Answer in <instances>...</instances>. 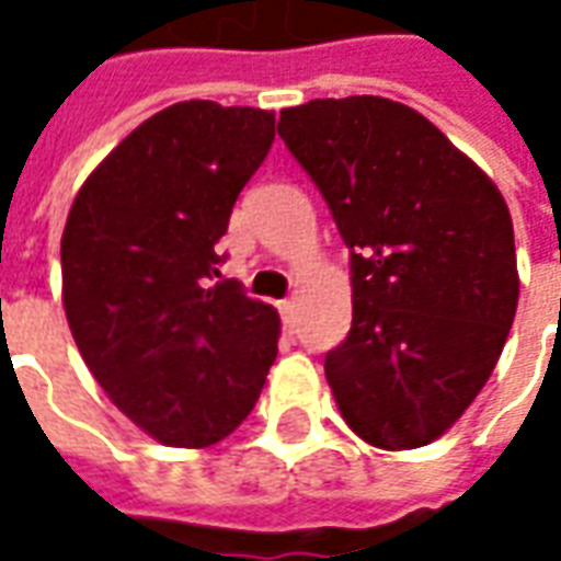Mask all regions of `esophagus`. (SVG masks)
<instances>
[{"label":"esophagus","instance_id":"34e87169","mask_svg":"<svg viewBox=\"0 0 561 561\" xmlns=\"http://www.w3.org/2000/svg\"><path fill=\"white\" fill-rule=\"evenodd\" d=\"M279 312L282 318H285V328L294 330V324H297V304H294V300H282Z\"/></svg>","mask_w":561,"mask_h":561}]
</instances>
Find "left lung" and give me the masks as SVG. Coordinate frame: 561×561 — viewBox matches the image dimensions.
Instances as JSON below:
<instances>
[{"label":"left lung","mask_w":561,"mask_h":561,"mask_svg":"<svg viewBox=\"0 0 561 561\" xmlns=\"http://www.w3.org/2000/svg\"><path fill=\"white\" fill-rule=\"evenodd\" d=\"M279 135L352 249V330L324 360L342 421L412 450L462 417L517 316L499 185L414 107L381 95L285 107Z\"/></svg>","instance_id":"1"}]
</instances>
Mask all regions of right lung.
I'll use <instances>...</instances> for the list:
<instances>
[{"label":"right lung","instance_id":"right-lung-1","mask_svg":"<svg viewBox=\"0 0 561 561\" xmlns=\"http://www.w3.org/2000/svg\"><path fill=\"white\" fill-rule=\"evenodd\" d=\"M276 138L261 107L180 102L83 180L62 231L68 328L119 412L168 447H209L255 409L279 312L216 282V243Z\"/></svg>","mask_w":561,"mask_h":561}]
</instances>
